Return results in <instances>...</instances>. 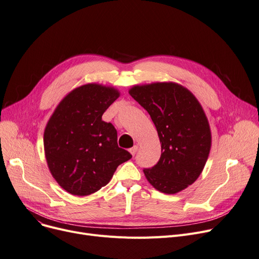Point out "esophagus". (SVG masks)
<instances>
[{
  "label": "esophagus",
  "mask_w": 259,
  "mask_h": 259,
  "mask_svg": "<svg viewBox=\"0 0 259 259\" xmlns=\"http://www.w3.org/2000/svg\"><path fill=\"white\" fill-rule=\"evenodd\" d=\"M138 150H139V147L138 146H133L132 148H130L129 149V151H130V153L134 156L135 154H137V152H138Z\"/></svg>",
  "instance_id": "esophagus-1"
}]
</instances>
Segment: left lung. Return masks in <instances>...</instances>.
<instances>
[{"mask_svg": "<svg viewBox=\"0 0 259 259\" xmlns=\"http://www.w3.org/2000/svg\"><path fill=\"white\" fill-rule=\"evenodd\" d=\"M129 93L150 114L161 144L157 164L144 169L148 182L162 193L182 191L197 180L210 153L211 131L200 104L175 83L134 86Z\"/></svg>", "mask_w": 259, "mask_h": 259, "instance_id": "8db88e82", "label": "left lung"}]
</instances>
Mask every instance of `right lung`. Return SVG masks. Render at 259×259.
I'll use <instances>...</instances> for the list:
<instances>
[{"label": "right lung", "instance_id": "add662e5", "mask_svg": "<svg viewBox=\"0 0 259 259\" xmlns=\"http://www.w3.org/2000/svg\"><path fill=\"white\" fill-rule=\"evenodd\" d=\"M119 92L98 84L71 91L59 104L44 132L47 164L58 184L86 196L106 186L132 155L117 145V132L102 115Z\"/></svg>", "mask_w": 259, "mask_h": 259}]
</instances>
